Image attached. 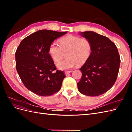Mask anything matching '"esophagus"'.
I'll list each match as a JSON object with an SVG mask.
<instances>
[{
	"label": "esophagus",
	"instance_id": "esophagus-1",
	"mask_svg": "<svg viewBox=\"0 0 132 132\" xmlns=\"http://www.w3.org/2000/svg\"><path fill=\"white\" fill-rule=\"evenodd\" d=\"M71 71H72V70H67L65 71V74L66 75H68L69 73H70Z\"/></svg>",
	"mask_w": 132,
	"mask_h": 132
}]
</instances>
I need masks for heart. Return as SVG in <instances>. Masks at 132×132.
<instances>
[{"mask_svg": "<svg viewBox=\"0 0 132 132\" xmlns=\"http://www.w3.org/2000/svg\"><path fill=\"white\" fill-rule=\"evenodd\" d=\"M93 50V43L89 39L68 35L62 38L59 43H52L48 52L55 62L61 60L66 53L67 58L58 62L56 66L60 70H68L77 64L81 65L86 62L91 56Z\"/></svg>", "mask_w": 132, "mask_h": 132, "instance_id": "heart-1", "label": "heart"}]
</instances>
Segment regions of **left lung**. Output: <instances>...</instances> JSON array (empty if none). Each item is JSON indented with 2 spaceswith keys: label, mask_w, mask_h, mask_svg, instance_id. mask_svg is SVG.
I'll return each mask as SVG.
<instances>
[{
  "label": "left lung",
  "mask_w": 132,
  "mask_h": 132,
  "mask_svg": "<svg viewBox=\"0 0 132 132\" xmlns=\"http://www.w3.org/2000/svg\"><path fill=\"white\" fill-rule=\"evenodd\" d=\"M93 45L90 58L80 68L82 72L77 84L80 93L90 96L104 94L114 85L121 60L115 44L104 36L93 31L81 32Z\"/></svg>",
  "instance_id": "8db88e82"
}]
</instances>
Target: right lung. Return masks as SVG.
Returning a JSON list of instances; mask_svg holds the SVG:
<instances>
[{
    "instance_id": "add662e5",
    "label": "right lung",
    "mask_w": 132,
    "mask_h": 132,
    "mask_svg": "<svg viewBox=\"0 0 132 132\" xmlns=\"http://www.w3.org/2000/svg\"><path fill=\"white\" fill-rule=\"evenodd\" d=\"M67 33L39 30L23 39L18 46L16 68L23 85L34 94L47 96L61 89L65 75L56 70L48 50L54 40Z\"/></svg>"
}]
</instances>
